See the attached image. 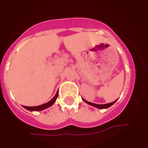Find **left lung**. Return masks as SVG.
<instances>
[{
  "label": "left lung",
  "instance_id": "1",
  "mask_svg": "<svg viewBox=\"0 0 148 148\" xmlns=\"http://www.w3.org/2000/svg\"><path fill=\"white\" fill-rule=\"evenodd\" d=\"M83 101H85L86 103H87L88 105H90V106H92L93 107H96L97 109H108L109 107H110L111 106H112L113 104H114L116 101V100L113 101V102H111V103H108V104H105V105H97V104H94V103H91V102H89V101H86L85 99H83Z\"/></svg>",
  "mask_w": 148,
  "mask_h": 148
}]
</instances>
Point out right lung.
<instances>
[{
  "mask_svg": "<svg viewBox=\"0 0 148 148\" xmlns=\"http://www.w3.org/2000/svg\"><path fill=\"white\" fill-rule=\"evenodd\" d=\"M58 92H57L56 94H55V96L54 97H53L50 101L45 103V104H43V105H41V106H34V107L24 106V109H27V110H29V111H41V110H43V109H47V108H49L50 106H51L55 102V101H56L57 97H58Z\"/></svg>",
  "mask_w": 148,
  "mask_h": 148,
  "instance_id": "obj_1",
  "label": "right lung"
}]
</instances>
